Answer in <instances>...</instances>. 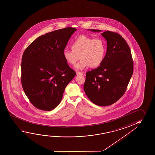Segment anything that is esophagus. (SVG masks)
Masks as SVG:
<instances>
[{"mask_svg":"<svg viewBox=\"0 0 155 155\" xmlns=\"http://www.w3.org/2000/svg\"><path fill=\"white\" fill-rule=\"evenodd\" d=\"M77 74L78 76H79V75H83V73L81 72H77Z\"/></svg>","mask_w":155,"mask_h":155,"instance_id":"esophagus-1","label":"esophagus"}]
</instances>
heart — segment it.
<instances>
[{
	"mask_svg": "<svg viewBox=\"0 0 155 155\" xmlns=\"http://www.w3.org/2000/svg\"><path fill=\"white\" fill-rule=\"evenodd\" d=\"M71 47L72 50H64V58L73 66L76 64L79 58L81 59L76 66L77 70H82L89 66L96 68L100 66L104 61L106 44L102 38L81 35L72 42Z\"/></svg>",
	"mask_w": 155,
	"mask_h": 155,
	"instance_id": "obj_1",
	"label": "heart"
}]
</instances>
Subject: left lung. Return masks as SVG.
I'll use <instances>...</instances> for the list:
<instances>
[{
  "instance_id": "8db88e82",
  "label": "left lung",
  "mask_w": 155,
  "mask_h": 155,
  "mask_svg": "<svg viewBox=\"0 0 155 155\" xmlns=\"http://www.w3.org/2000/svg\"><path fill=\"white\" fill-rule=\"evenodd\" d=\"M101 35L107 41V53L100 66L86 72L84 90L93 103L105 107L117 102L124 94L132 76L134 63L129 46L122 36L109 31Z\"/></svg>"
}]
</instances>
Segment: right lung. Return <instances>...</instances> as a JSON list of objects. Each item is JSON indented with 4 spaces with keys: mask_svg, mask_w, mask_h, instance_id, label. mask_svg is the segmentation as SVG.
I'll return each instance as SVG.
<instances>
[{
    "mask_svg": "<svg viewBox=\"0 0 155 155\" xmlns=\"http://www.w3.org/2000/svg\"><path fill=\"white\" fill-rule=\"evenodd\" d=\"M76 30L68 27L46 33L33 41L23 53L21 85L31 103L38 109L51 111L57 107L66 86L76 74L63 54Z\"/></svg>",
    "mask_w": 155,
    "mask_h": 155,
    "instance_id": "right-lung-1",
    "label": "right lung"
}]
</instances>
